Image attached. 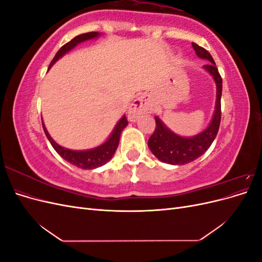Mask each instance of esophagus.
<instances>
[{
	"label": "esophagus",
	"mask_w": 262,
	"mask_h": 262,
	"mask_svg": "<svg viewBox=\"0 0 262 262\" xmlns=\"http://www.w3.org/2000/svg\"><path fill=\"white\" fill-rule=\"evenodd\" d=\"M152 108V102H150V99L147 96H141L137 98L129 108L128 117L130 121H136L141 115L150 113Z\"/></svg>",
	"instance_id": "1"
}]
</instances>
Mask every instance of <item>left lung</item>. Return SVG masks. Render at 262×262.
Returning a JSON list of instances; mask_svg holds the SVG:
<instances>
[{
	"mask_svg": "<svg viewBox=\"0 0 262 262\" xmlns=\"http://www.w3.org/2000/svg\"><path fill=\"white\" fill-rule=\"evenodd\" d=\"M192 47L198 57L208 60L209 64L203 66V69L212 75L216 84V100L212 120L202 132L193 137H180L172 132L160 118L155 117L156 128L154 133L148 139L147 145L155 157L166 164L185 165L193 162L207 152L213 143L219 132L221 122V96H222V77L215 66L212 55L202 47L192 42Z\"/></svg>",
	"mask_w": 262,
	"mask_h": 262,
	"instance_id": "8db88e82",
	"label": "left lung"
}]
</instances>
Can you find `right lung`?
I'll use <instances>...</instances> for the list:
<instances>
[{"instance_id": "add662e5", "label": "right lung", "mask_w": 262, "mask_h": 262, "mask_svg": "<svg viewBox=\"0 0 262 262\" xmlns=\"http://www.w3.org/2000/svg\"><path fill=\"white\" fill-rule=\"evenodd\" d=\"M99 36H100V34L97 33V31H92V33L82 34V35H78V36L74 37L72 40L69 41L64 46H62L60 50L55 53L54 58L52 59V61L50 63L49 69H51V67L54 64V63L57 62L60 58H62L66 53H68L69 51L75 48L78 43L91 40V39H95ZM126 125H128V120H126L125 116H123L120 120L118 121L112 134H110L109 138L106 140V142H104V143L100 144L97 147H94L91 149L73 150V149H69V148H66V147L59 145L57 142H55L50 137V134L48 131H47L46 125L42 121L43 131L46 133L47 138H48L49 142L51 143L52 147L55 149V152H57L62 158H64V160L67 162H69L70 164H72V165L76 166V167L82 168V169H95L97 167H100V166H102V165H105L107 162L112 160V157L114 156L116 149L119 145V140H120L121 132Z\"/></svg>"}]
</instances>
